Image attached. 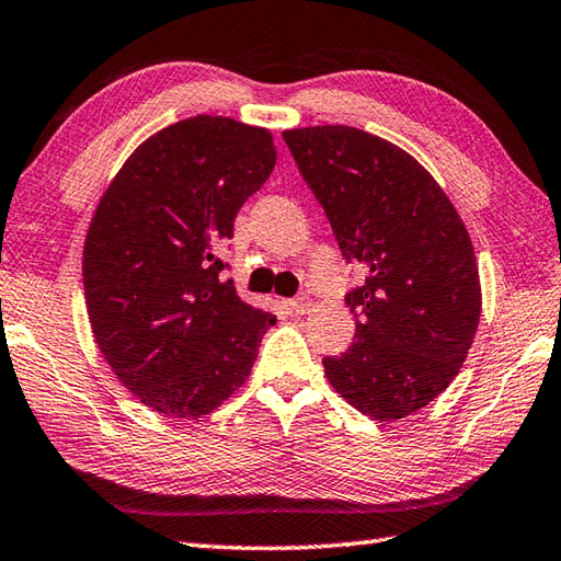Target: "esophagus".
I'll use <instances>...</instances> for the list:
<instances>
[{
    "label": "esophagus",
    "mask_w": 561,
    "mask_h": 561,
    "mask_svg": "<svg viewBox=\"0 0 561 561\" xmlns=\"http://www.w3.org/2000/svg\"><path fill=\"white\" fill-rule=\"evenodd\" d=\"M289 306H291V311H296V313H306V311H309V306H311V299L306 294H299V296H294V299H289Z\"/></svg>",
    "instance_id": "1"
}]
</instances>
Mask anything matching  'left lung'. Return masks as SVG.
<instances>
[{
    "label": "left lung",
    "instance_id": "obj_1",
    "mask_svg": "<svg viewBox=\"0 0 561 561\" xmlns=\"http://www.w3.org/2000/svg\"><path fill=\"white\" fill-rule=\"evenodd\" d=\"M323 206L340 255L367 274L345 294L355 343L325 357V377L375 421L431 403L474 340L481 287L462 218L409 152L350 126L284 130Z\"/></svg>",
    "mask_w": 561,
    "mask_h": 561
}]
</instances>
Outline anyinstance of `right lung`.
Wrapping results in <instances>:
<instances>
[{
  "label": "right lung",
  "mask_w": 561,
  "mask_h": 561,
  "mask_svg": "<svg viewBox=\"0 0 561 561\" xmlns=\"http://www.w3.org/2000/svg\"><path fill=\"white\" fill-rule=\"evenodd\" d=\"M265 128L192 116L150 136L118 170L84 240V299L114 375L172 419L211 413L243 383L274 325L216 255L274 170Z\"/></svg>",
  "instance_id": "add662e5"
}]
</instances>
